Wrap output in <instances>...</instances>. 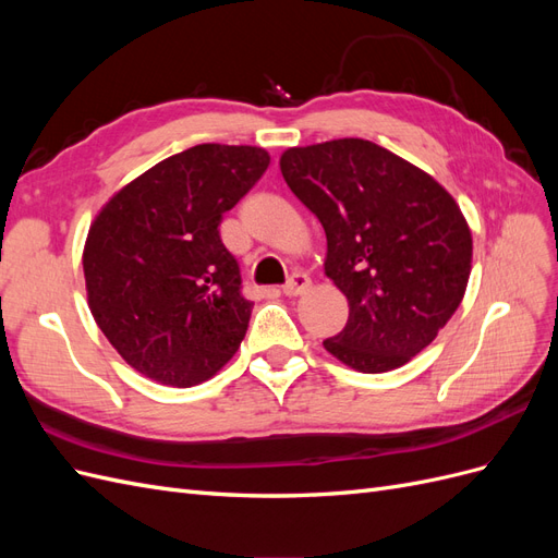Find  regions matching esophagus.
Returning a JSON list of instances; mask_svg holds the SVG:
<instances>
[{
  "instance_id": "obj_1",
  "label": "esophagus",
  "mask_w": 558,
  "mask_h": 558,
  "mask_svg": "<svg viewBox=\"0 0 558 558\" xmlns=\"http://www.w3.org/2000/svg\"><path fill=\"white\" fill-rule=\"evenodd\" d=\"M310 289H312V279H310L307 275H302V272L293 275L289 281L283 283V293L289 295V298H295V295L307 293Z\"/></svg>"
}]
</instances>
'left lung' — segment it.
Returning a JSON list of instances; mask_svg holds the SVG:
<instances>
[{"label":"left lung","mask_w":558,"mask_h":558,"mask_svg":"<svg viewBox=\"0 0 558 558\" xmlns=\"http://www.w3.org/2000/svg\"><path fill=\"white\" fill-rule=\"evenodd\" d=\"M281 174L326 230V277L349 300L342 332L324 340L365 375L410 363L459 310L472 234L430 174L367 140L283 150Z\"/></svg>","instance_id":"1"}]
</instances>
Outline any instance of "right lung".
<instances>
[{
  "label": "right lung",
  "mask_w": 558,
  "mask_h": 558,
  "mask_svg": "<svg viewBox=\"0 0 558 558\" xmlns=\"http://www.w3.org/2000/svg\"><path fill=\"white\" fill-rule=\"evenodd\" d=\"M267 165L258 146L199 144L123 185L95 216L83 248L88 305L144 377L189 388L240 349L253 302L218 226Z\"/></svg>",
  "instance_id": "right-lung-1"
}]
</instances>
